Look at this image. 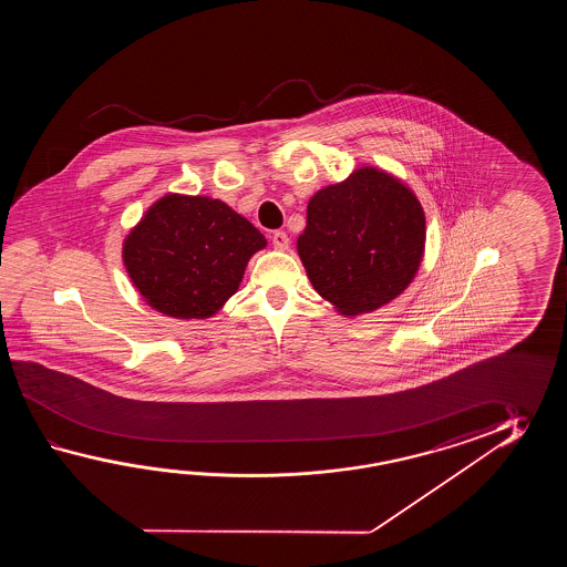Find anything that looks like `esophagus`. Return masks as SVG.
Segmentation results:
<instances>
[{
    "instance_id": "obj_1",
    "label": "esophagus",
    "mask_w": 567,
    "mask_h": 567,
    "mask_svg": "<svg viewBox=\"0 0 567 567\" xmlns=\"http://www.w3.org/2000/svg\"><path fill=\"white\" fill-rule=\"evenodd\" d=\"M271 243H274V247L278 249V251H288L289 247V237L288 233H284V230H276L274 235H271Z\"/></svg>"
}]
</instances>
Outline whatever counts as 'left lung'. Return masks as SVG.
Listing matches in <instances>:
<instances>
[{"instance_id": "8db88e82", "label": "left lung", "mask_w": 567, "mask_h": 567, "mask_svg": "<svg viewBox=\"0 0 567 567\" xmlns=\"http://www.w3.org/2000/svg\"><path fill=\"white\" fill-rule=\"evenodd\" d=\"M306 215L301 266L340 316L374 312L410 288L425 254V215L398 176L361 166L313 194Z\"/></svg>"}]
</instances>
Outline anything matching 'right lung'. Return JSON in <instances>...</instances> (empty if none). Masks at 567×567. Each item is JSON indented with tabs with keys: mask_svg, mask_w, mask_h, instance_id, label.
Instances as JSON below:
<instances>
[{
	"mask_svg": "<svg viewBox=\"0 0 567 567\" xmlns=\"http://www.w3.org/2000/svg\"><path fill=\"white\" fill-rule=\"evenodd\" d=\"M266 247V237L227 203L168 193L125 235L121 257L150 308L206 320L237 293L249 259Z\"/></svg>",
	"mask_w": 567,
	"mask_h": 567,
	"instance_id": "obj_1",
	"label": "right lung"
}]
</instances>
